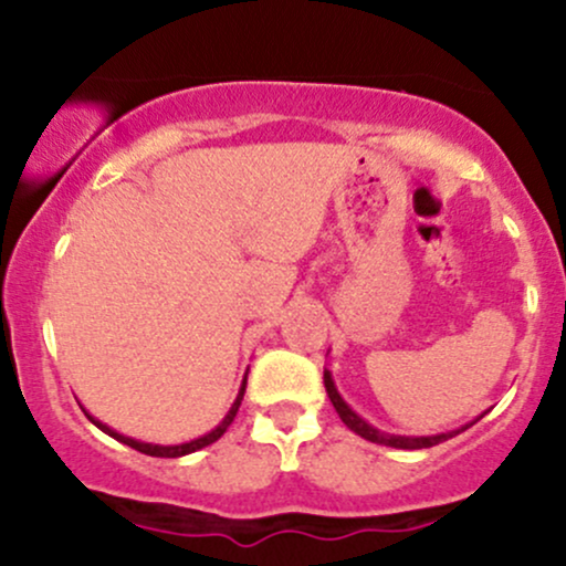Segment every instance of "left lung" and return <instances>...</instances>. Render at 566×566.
Segmentation results:
<instances>
[{"label": "left lung", "instance_id": "left-lung-1", "mask_svg": "<svg viewBox=\"0 0 566 566\" xmlns=\"http://www.w3.org/2000/svg\"><path fill=\"white\" fill-rule=\"evenodd\" d=\"M324 388H327V396H329V401H333L335 412L340 415V420L350 428V431L359 433L361 439L375 441V444H382V447H396V450H423V447L441 444V441H447V439L458 437L460 431H465V428H471L473 423H476L479 418H482V415H479L476 420H471V423H465L463 428H454V431H447V433H437V437H399V433H386V431H378V428L369 426L365 418H359V415H356L354 409H350V407L346 405V399H343V396L337 394L335 380H333V373H329V369H324Z\"/></svg>", "mask_w": 566, "mask_h": 566}]
</instances>
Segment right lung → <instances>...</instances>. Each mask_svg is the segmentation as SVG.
Instances as JSON below:
<instances>
[{
    "instance_id": "1",
    "label": "right lung",
    "mask_w": 566,
    "mask_h": 566,
    "mask_svg": "<svg viewBox=\"0 0 566 566\" xmlns=\"http://www.w3.org/2000/svg\"><path fill=\"white\" fill-rule=\"evenodd\" d=\"M244 388H247V375H244V380H242V388H239L237 399H233L231 409H229V412H226V418L220 420V423H218L216 428H212L210 433H205V437H199V439L184 441V444H151V441H138V439H133V437H125V433L114 431L112 426L101 423V420H95L93 415L87 412V409H84V415H87L90 423H95L97 428H101L103 433H108V437H112V439L122 441V444L133 447V450H138V452H143V454H151V458H184V454H191V452L201 450V447L212 444V441H218L220 437H223L226 431H229V426L233 423V418H237V412H239V405H242V399H244Z\"/></svg>"
}]
</instances>
